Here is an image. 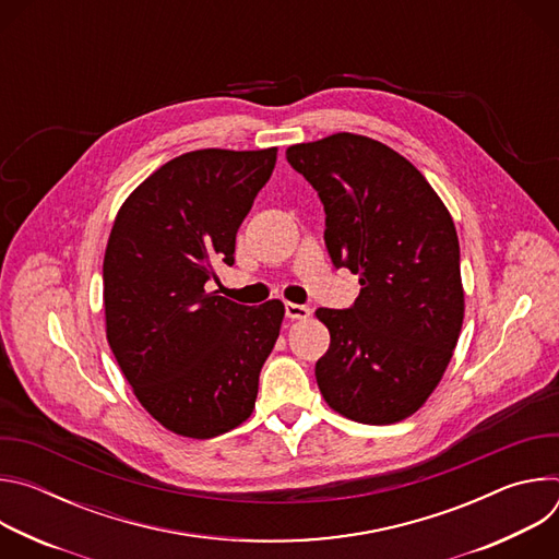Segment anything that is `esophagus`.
Here are the masks:
<instances>
[{"instance_id": "34e87169", "label": "esophagus", "mask_w": 559, "mask_h": 559, "mask_svg": "<svg viewBox=\"0 0 559 559\" xmlns=\"http://www.w3.org/2000/svg\"><path fill=\"white\" fill-rule=\"evenodd\" d=\"M285 313H287V318H296V321H305V318L311 316V309H309L307 305L285 302Z\"/></svg>"}]
</instances>
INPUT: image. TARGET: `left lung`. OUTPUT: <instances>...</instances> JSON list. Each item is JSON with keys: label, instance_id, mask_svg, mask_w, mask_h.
Masks as SVG:
<instances>
[{"label": "left lung", "instance_id": "8db88e82", "mask_svg": "<svg viewBox=\"0 0 559 559\" xmlns=\"http://www.w3.org/2000/svg\"><path fill=\"white\" fill-rule=\"evenodd\" d=\"M285 156L321 197L334 267L360 276L352 307L316 309L332 338L318 389L349 420H405L438 386L462 330L453 218L416 166L369 136L338 132Z\"/></svg>", "mask_w": 559, "mask_h": 559}]
</instances>
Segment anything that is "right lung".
Masks as SVG:
<instances>
[{
  "mask_svg": "<svg viewBox=\"0 0 559 559\" xmlns=\"http://www.w3.org/2000/svg\"><path fill=\"white\" fill-rule=\"evenodd\" d=\"M276 147L194 150L152 173L121 205L104 257L110 349L145 412L197 440L252 416L285 307L207 292L234 265L236 231L270 181Z\"/></svg>",
  "mask_w": 559,
  "mask_h": 559,
  "instance_id": "obj_1",
  "label": "right lung"
}]
</instances>
